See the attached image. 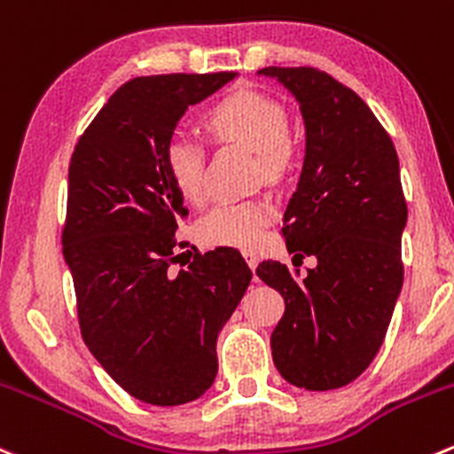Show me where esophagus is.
Masks as SVG:
<instances>
[{"instance_id":"1","label":"esophagus","mask_w":454,"mask_h":454,"mask_svg":"<svg viewBox=\"0 0 454 454\" xmlns=\"http://www.w3.org/2000/svg\"><path fill=\"white\" fill-rule=\"evenodd\" d=\"M244 257H246V262H248L250 270H254V268H257V263H259V254L253 253V250H244Z\"/></svg>"}]
</instances>
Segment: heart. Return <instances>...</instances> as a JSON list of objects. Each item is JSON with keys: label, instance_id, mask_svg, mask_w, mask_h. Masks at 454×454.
I'll use <instances>...</instances> for the list:
<instances>
[{"label": "heart", "instance_id": "1", "mask_svg": "<svg viewBox=\"0 0 454 454\" xmlns=\"http://www.w3.org/2000/svg\"><path fill=\"white\" fill-rule=\"evenodd\" d=\"M204 126L210 137L239 144L254 151L263 175L277 179L290 161L288 115L275 99L253 90L232 92L206 113ZM164 166L175 191L188 201L204 192V146L188 135H175L164 151ZM272 206L263 200L223 201L200 223V235L210 246L254 248L270 223Z\"/></svg>", "mask_w": 454, "mask_h": 454}]
</instances>
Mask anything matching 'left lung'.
<instances>
[{"instance_id":"left-lung-1","label":"left lung","mask_w":454,"mask_h":454,"mask_svg":"<svg viewBox=\"0 0 454 454\" xmlns=\"http://www.w3.org/2000/svg\"><path fill=\"white\" fill-rule=\"evenodd\" d=\"M259 74L299 101L306 157L281 232L294 266L317 259L303 279L272 259L257 266L286 301L272 362L297 388H341L371 366L402 293L408 208L397 151L366 101L324 70L268 66Z\"/></svg>"}]
</instances>
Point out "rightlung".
<instances>
[{"label":"right lung","mask_w":454,"mask_h":454,"mask_svg":"<svg viewBox=\"0 0 454 454\" xmlns=\"http://www.w3.org/2000/svg\"><path fill=\"white\" fill-rule=\"evenodd\" d=\"M237 73L153 74L117 88L74 146L61 231L82 337L121 388L153 406L201 397L217 334L253 272L235 248L195 253L173 272L188 217L164 151L188 106Z\"/></svg>","instance_id":"obj_1"}]
</instances>
